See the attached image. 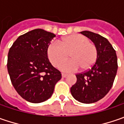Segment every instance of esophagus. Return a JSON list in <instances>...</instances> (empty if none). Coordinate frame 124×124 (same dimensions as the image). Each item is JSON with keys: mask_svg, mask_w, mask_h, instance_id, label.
Here are the masks:
<instances>
[{"mask_svg": "<svg viewBox=\"0 0 124 124\" xmlns=\"http://www.w3.org/2000/svg\"><path fill=\"white\" fill-rule=\"evenodd\" d=\"M68 76V74L65 73H62V77H66Z\"/></svg>", "mask_w": 124, "mask_h": 124, "instance_id": "34e87169", "label": "esophagus"}]
</instances>
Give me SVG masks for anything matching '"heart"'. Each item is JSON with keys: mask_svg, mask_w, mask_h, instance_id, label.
<instances>
[{"mask_svg": "<svg viewBox=\"0 0 124 124\" xmlns=\"http://www.w3.org/2000/svg\"><path fill=\"white\" fill-rule=\"evenodd\" d=\"M47 57L54 67H59L68 59L72 60L61 65L65 72H74L79 67L83 70L90 69L97 59V49L95 45L89 42L86 36L81 34H72L59 41V43H50L47 50Z\"/></svg>", "mask_w": 124, "mask_h": 124, "instance_id": "b5f03b06", "label": "heart"}]
</instances>
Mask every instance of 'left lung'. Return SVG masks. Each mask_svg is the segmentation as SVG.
<instances>
[{
  "label": "left lung",
  "instance_id": "left-lung-1",
  "mask_svg": "<svg viewBox=\"0 0 124 124\" xmlns=\"http://www.w3.org/2000/svg\"><path fill=\"white\" fill-rule=\"evenodd\" d=\"M94 43L97 59L90 69L76 74L77 82L70 88L79 102L92 103L103 98L112 88L118 65L116 52L107 39L92 31H81Z\"/></svg>",
  "mask_w": 124,
  "mask_h": 124
}]
</instances>
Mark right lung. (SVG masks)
Listing matches in <instances>:
<instances>
[{
    "label": "right lung",
    "instance_id": "right-lung-1",
    "mask_svg": "<svg viewBox=\"0 0 124 124\" xmlns=\"http://www.w3.org/2000/svg\"><path fill=\"white\" fill-rule=\"evenodd\" d=\"M56 35L36 29L20 36L9 50L7 70L18 94L31 103L45 101L61 79L47 58V50Z\"/></svg>",
    "mask_w": 124,
    "mask_h": 124
}]
</instances>
